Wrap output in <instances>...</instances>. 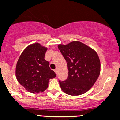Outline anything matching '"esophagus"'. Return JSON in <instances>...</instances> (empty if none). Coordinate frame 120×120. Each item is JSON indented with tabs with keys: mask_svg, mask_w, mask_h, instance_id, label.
<instances>
[{
	"mask_svg": "<svg viewBox=\"0 0 120 120\" xmlns=\"http://www.w3.org/2000/svg\"><path fill=\"white\" fill-rule=\"evenodd\" d=\"M54 71H55V73H56V74H57V73H58V70H57V69H55Z\"/></svg>",
	"mask_w": 120,
	"mask_h": 120,
	"instance_id": "34e87169",
	"label": "esophagus"
}]
</instances>
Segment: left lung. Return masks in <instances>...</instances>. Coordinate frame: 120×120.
Instances as JSON below:
<instances>
[{
    "mask_svg": "<svg viewBox=\"0 0 120 120\" xmlns=\"http://www.w3.org/2000/svg\"><path fill=\"white\" fill-rule=\"evenodd\" d=\"M58 49L67 62L68 70L67 79L59 81L61 89L72 96L87 92L100 73L101 64L97 52L79 41L59 44Z\"/></svg>",
    "mask_w": 120,
    "mask_h": 120,
    "instance_id": "1",
    "label": "left lung"
}]
</instances>
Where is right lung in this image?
I'll return each mask as SVG.
<instances>
[{"mask_svg": "<svg viewBox=\"0 0 120 120\" xmlns=\"http://www.w3.org/2000/svg\"><path fill=\"white\" fill-rule=\"evenodd\" d=\"M47 48L39 43L28 45L20 55L16 67V76L20 85L31 93L44 92L50 79L56 77L44 59Z\"/></svg>", "mask_w": 120, "mask_h": 120, "instance_id": "right-lung-1", "label": "right lung"}]
</instances>
